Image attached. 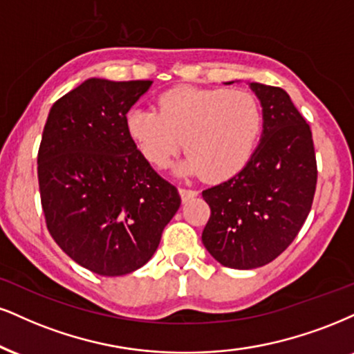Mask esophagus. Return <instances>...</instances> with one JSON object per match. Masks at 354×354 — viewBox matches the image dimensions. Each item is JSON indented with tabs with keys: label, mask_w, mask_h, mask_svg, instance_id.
Here are the masks:
<instances>
[{
	"label": "esophagus",
	"mask_w": 354,
	"mask_h": 354,
	"mask_svg": "<svg viewBox=\"0 0 354 354\" xmlns=\"http://www.w3.org/2000/svg\"><path fill=\"white\" fill-rule=\"evenodd\" d=\"M178 192H180V197H182V200H184V202H187V200H190L194 197H197V195H198V192L195 189H185V187H180Z\"/></svg>",
	"instance_id": "34e87169"
}]
</instances>
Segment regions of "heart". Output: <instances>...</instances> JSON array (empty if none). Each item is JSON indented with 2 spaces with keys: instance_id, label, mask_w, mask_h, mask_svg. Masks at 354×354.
<instances>
[{
  "instance_id": "b5f03b06",
  "label": "heart",
  "mask_w": 354,
  "mask_h": 354,
  "mask_svg": "<svg viewBox=\"0 0 354 354\" xmlns=\"http://www.w3.org/2000/svg\"><path fill=\"white\" fill-rule=\"evenodd\" d=\"M263 108L248 90L176 86L157 98V110L133 106L126 129L156 167H167L182 146L180 169L225 180L251 159L263 131Z\"/></svg>"
}]
</instances>
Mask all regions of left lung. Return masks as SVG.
Segmentation results:
<instances>
[{"instance_id":"8db88e82","label":"left lung","mask_w":354,"mask_h":354,"mask_svg":"<svg viewBox=\"0 0 354 354\" xmlns=\"http://www.w3.org/2000/svg\"><path fill=\"white\" fill-rule=\"evenodd\" d=\"M231 84V82H230ZM263 106V134L236 176L202 192L207 251L231 269L269 264L299 234L317 187L310 126L279 86L250 84Z\"/></svg>"}]
</instances>
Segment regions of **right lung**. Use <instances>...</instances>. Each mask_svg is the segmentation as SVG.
Segmentation results:
<instances>
[{
  "label": "right lung",
  "instance_id": "add662e5",
  "mask_svg": "<svg viewBox=\"0 0 354 354\" xmlns=\"http://www.w3.org/2000/svg\"><path fill=\"white\" fill-rule=\"evenodd\" d=\"M151 80L88 78L52 104L37 154L41 203L50 236L100 276L147 263L180 207L129 138L126 115Z\"/></svg>",
  "mask_w": 354,
  "mask_h": 354
}]
</instances>
